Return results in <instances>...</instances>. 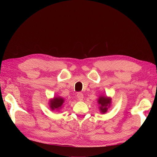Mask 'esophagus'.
<instances>
[{"label": "esophagus", "mask_w": 157, "mask_h": 157, "mask_svg": "<svg viewBox=\"0 0 157 157\" xmlns=\"http://www.w3.org/2000/svg\"><path fill=\"white\" fill-rule=\"evenodd\" d=\"M77 97L78 98L79 100L82 101V100H83V94H82V93L79 92V93H78V94H77Z\"/></svg>", "instance_id": "esophagus-1"}]
</instances>
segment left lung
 <instances>
[{"label": "left lung", "mask_w": 157, "mask_h": 157, "mask_svg": "<svg viewBox=\"0 0 157 157\" xmlns=\"http://www.w3.org/2000/svg\"><path fill=\"white\" fill-rule=\"evenodd\" d=\"M97 103L98 104V108L102 114H105L110 108L111 104V98L110 97L104 96L103 95H100L98 98Z\"/></svg>", "instance_id": "left-lung-1"}]
</instances>
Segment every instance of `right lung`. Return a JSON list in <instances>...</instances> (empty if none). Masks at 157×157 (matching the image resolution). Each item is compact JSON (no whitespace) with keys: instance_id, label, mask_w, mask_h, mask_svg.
Masks as SVG:
<instances>
[{"instance_id":"add662e5","label":"right lung","mask_w":157,"mask_h":157,"mask_svg":"<svg viewBox=\"0 0 157 157\" xmlns=\"http://www.w3.org/2000/svg\"><path fill=\"white\" fill-rule=\"evenodd\" d=\"M65 102L64 98L61 97H54L49 101V106L52 111H59L62 109Z\"/></svg>"}]
</instances>
